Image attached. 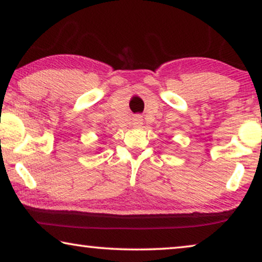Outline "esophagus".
Returning <instances> with one entry per match:
<instances>
[{
    "instance_id": "1",
    "label": "esophagus",
    "mask_w": 262,
    "mask_h": 262,
    "mask_svg": "<svg viewBox=\"0 0 262 262\" xmlns=\"http://www.w3.org/2000/svg\"><path fill=\"white\" fill-rule=\"evenodd\" d=\"M134 124L136 126H139L142 124V117L141 116H135L134 117Z\"/></svg>"
}]
</instances>
